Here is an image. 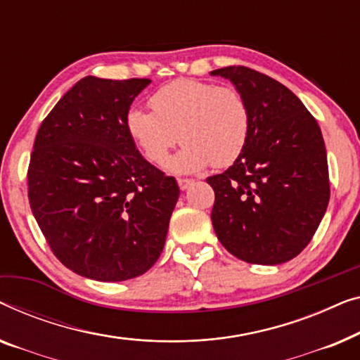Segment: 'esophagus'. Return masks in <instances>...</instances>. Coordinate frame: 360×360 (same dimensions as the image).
<instances>
[{
	"instance_id": "esophagus-1",
	"label": "esophagus",
	"mask_w": 360,
	"mask_h": 360,
	"mask_svg": "<svg viewBox=\"0 0 360 360\" xmlns=\"http://www.w3.org/2000/svg\"><path fill=\"white\" fill-rule=\"evenodd\" d=\"M178 184H179L181 191H186V189H189L192 184H194V181H192V179H178Z\"/></svg>"
}]
</instances>
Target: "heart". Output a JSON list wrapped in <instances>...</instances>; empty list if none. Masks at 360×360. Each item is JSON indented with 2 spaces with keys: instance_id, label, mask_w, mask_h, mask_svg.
Instances as JSON below:
<instances>
[{
  "instance_id": "heart-1",
  "label": "heart",
  "mask_w": 360,
  "mask_h": 360,
  "mask_svg": "<svg viewBox=\"0 0 360 360\" xmlns=\"http://www.w3.org/2000/svg\"><path fill=\"white\" fill-rule=\"evenodd\" d=\"M153 112L131 108L129 135L151 165L163 166L179 139L184 146L169 163L174 173L235 163L250 141L252 115L245 96L231 86L176 79L150 98Z\"/></svg>"
}]
</instances>
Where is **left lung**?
<instances>
[{
  "label": "left lung",
  "mask_w": 360,
  "mask_h": 360,
  "mask_svg": "<svg viewBox=\"0 0 360 360\" xmlns=\"http://www.w3.org/2000/svg\"><path fill=\"white\" fill-rule=\"evenodd\" d=\"M250 104L245 151L225 173L207 178L215 192L212 225L221 245L251 264H282L305 250L330 202L320 125L279 81L241 65L214 70Z\"/></svg>",
  "instance_id": "obj_1"
}]
</instances>
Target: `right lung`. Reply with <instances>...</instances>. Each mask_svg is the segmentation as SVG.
I'll use <instances>...</instances> for the list:
<instances>
[{
	"label": "right lung",
	"instance_id": "add662e5",
	"mask_svg": "<svg viewBox=\"0 0 360 360\" xmlns=\"http://www.w3.org/2000/svg\"><path fill=\"white\" fill-rule=\"evenodd\" d=\"M150 83L79 79L35 136L30 209L57 259L88 279H134L163 251L178 182L143 160L125 124Z\"/></svg>",
	"mask_w": 360,
	"mask_h": 360
}]
</instances>
